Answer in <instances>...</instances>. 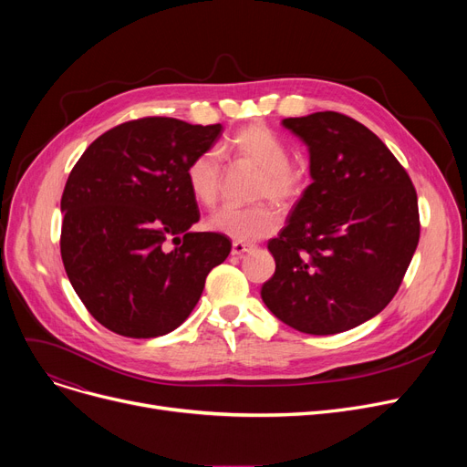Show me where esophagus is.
Returning a JSON list of instances; mask_svg holds the SVG:
<instances>
[{
	"instance_id": "1",
	"label": "esophagus",
	"mask_w": 467,
	"mask_h": 467,
	"mask_svg": "<svg viewBox=\"0 0 467 467\" xmlns=\"http://www.w3.org/2000/svg\"><path fill=\"white\" fill-rule=\"evenodd\" d=\"M252 250H254V246H250V244L233 242V250H231V254H233V255H236V257H242L244 254H248V252H252Z\"/></svg>"
}]
</instances>
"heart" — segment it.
<instances>
[{
	"instance_id": "b5f03b06",
	"label": "heart",
	"mask_w": 467,
	"mask_h": 467,
	"mask_svg": "<svg viewBox=\"0 0 467 467\" xmlns=\"http://www.w3.org/2000/svg\"><path fill=\"white\" fill-rule=\"evenodd\" d=\"M225 153L240 166L257 171L252 199H271L278 204H293L306 189L305 171L289 162V145L263 122H254L234 132L225 143ZM185 182L194 202L212 208L219 201L223 185V168L215 151L194 155L185 168ZM282 215L271 202L250 208H225L208 219V229L234 242L252 244L275 234Z\"/></svg>"
}]
</instances>
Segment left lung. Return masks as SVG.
Segmentation results:
<instances>
[{
    "mask_svg": "<svg viewBox=\"0 0 467 467\" xmlns=\"http://www.w3.org/2000/svg\"><path fill=\"white\" fill-rule=\"evenodd\" d=\"M282 125L308 145L312 183L268 240L276 271L261 297L301 333L348 331L398 293L419 246V199L407 170L356 119L317 111Z\"/></svg>",
    "mask_w": 467,
    "mask_h": 467,
    "instance_id": "obj_1",
    "label": "left lung"
}]
</instances>
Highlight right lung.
Listing matches in <instances>:
<instances>
[{"label":"right lung","instance_id":"right-lung-1","mask_svg":"<svg viewBox=\"0 0 467 467\" xmlns=\"http://www.w3.org/2000/svg\"><path fill=\"white\" fill-rule=\"evenodd\" d=\"M221 125L143 117L96 138L69 171L60 254L66 275L98 324L130 338L180 327L208 273L231 254L201 219L185 182L189 161L210 150ZM172 238L174 251L163 244Z\"/></svg>","mask_w":467,"mask_h":467}]
</instances>
